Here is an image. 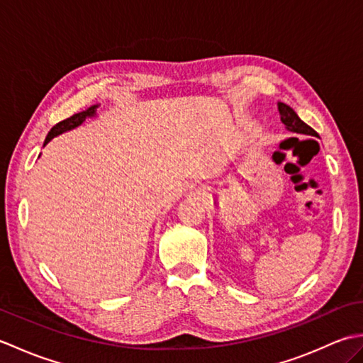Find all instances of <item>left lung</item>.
Wrapping results in <instances>:
<instances>
[{
    "instance_id": "8db88e82",
    "label": "left lung",
    "mask_w": 363,
    "mask_h": 363,
    "mask_svg": "<svg viewBox=\"0 0 363 363\" xmlns=\"http://www.w3.org/2000/svg\"><path fill=\"white\" fill-rule=\"evenodd\" d=\"M277 109H279V113H281V121L284 123L285 128L291 130V133L318 137V134L315 133V130L309 125H306V123L298 117L296 112L293 111L290 106L284 104V103H277Z\"/></svg>"
}]
</instances>
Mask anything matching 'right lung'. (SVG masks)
<instances>
[{
    "label": "right lung",
    "mask_w": 363,
    "mask_h": 363,
    "mask_svg": "<svg viewBox=\"0 0 363 363\" xmlns=\"http://www.w3.org/2000/svg\"><path fill=\"white\" fill-rule=\"evenodd\" d=\"M96 107H98V106H91V107H89L87 111L79 112V113H74L73 117L67 118V120H62V121H59L57 125H54V126L51 128L50 133H48V135H46L43 146H45L46 143H48L52 137H56V135H59V134L65 133V130H70V129H73V128H76V126H79L81 123H82L84 120H86L87 117H94Z\"/></svg>",
    "instance_id": "obj_1"
}]
</instances>
